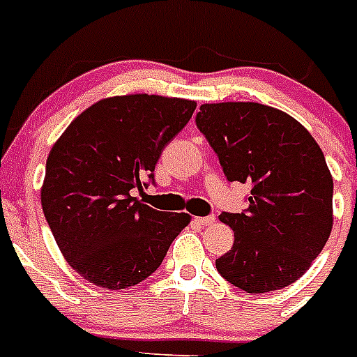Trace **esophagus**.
<instances>
[{"instance_id":"esophagus-1","label":"esophagus","mask_w":357,"mask_h":357,"mask_svg":"<svg viewBox=\"0 0 357 357\" xmlns=\"http://www.w3.org/2000/svg\"><path fill=\"white\" fill-rule=\"evenodd\" d=\"M199 225H211L214 222V216H202V218H196Z\"/></svg>"}]
</instances>
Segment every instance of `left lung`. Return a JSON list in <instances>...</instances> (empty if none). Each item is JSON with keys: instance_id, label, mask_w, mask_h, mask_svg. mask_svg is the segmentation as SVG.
Instances as JSON below:
<instances>
[{"instance_id": "1", "label": "left lung", "mask_w": 357, "mask_h": 357, "mask_svg": "<svg viewBox=\"0 0 357 357\" xmlns=\"http://www.w3.org/2000/svg\"><path fill=\"white\" fill-rule=\"evenodd\" d=\"M196 126L229 181L251 187L244 213H222L233 248L216 260L225 280L266 294L301 279L334 224V179L323 150L291 115L259 102L202 104Z\"/></svg>"}]
</instances>
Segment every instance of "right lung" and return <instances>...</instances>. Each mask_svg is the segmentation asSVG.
<instances>
[{
	"label": "right lung",
	"instance_id": "add662e5",
	"mask_svg": "<svg viewBox=\"0 0 357 357\" xmlns=\"http://www.w3.org/2000/svg\"><path fill=\"white\" fill-rule=\"evenodd\" d=\"M194 109V100L159 95L102 98L49 152L43 214L69 266L98 288L143 282L190 222L187 213L155 211L130 190L153 181L159 155Z\"/></svg>",
	"mask_w": 357,
	"mask_h": 357
}]
</instances>
